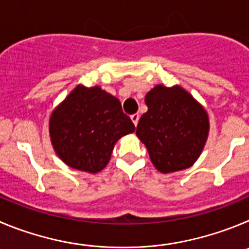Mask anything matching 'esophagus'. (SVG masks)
<instances>
[{"mask_svg":"<svg viewBox=\"0 0 249 249\" xmlns=\"http://www.w3.org/2000/svg\"><path fill=\"white\" fill-rule=\"evenodd\" d=\"M139 119H140V115H139L138 113H136V114H132V115H131V120H132V123L135 124V126H136V125H138Z\"/></svg>","mask_w":249,"mask_h":249,"instance_id":"34e87169","label":"esophagus"}]
</instances>
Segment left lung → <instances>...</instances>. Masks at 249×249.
Here are the masks:
<instances>
[{
    "label": "left lung",
    "mask_w": 249,
    "mask_h": 249,
    "mask_svg": "<svg viewBox=\"0 0 249 249\" xmlns=\"http://www.w3.org/2000/svg\"><path fill=\"white\" fill-rule=\"evenodd\" d=\"M147 111L136 135L162 173L182 171L200 156L209 132L208 114L183 88L159 85L146 94Z\"/></svg>",
    "instance_id": "left-lung-1"
}]
</instances>
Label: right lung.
<instances>
[{"label": "right lung", "mask_w": 249, "mask_h": 249, "mask_svg": "<svg viewBox=\"0 0 249 249\" xmlns=\"http://www.w3.org/2000/svg\"><path fill=\"white\" fill-rule=\"evenodd\" d=\"M51 143L75 169L97 173L108 164L114 145L134 132L119 99L99 87L77 86L51 114Z\"/></svg>", "instance_id": "1"}]
</instances>
